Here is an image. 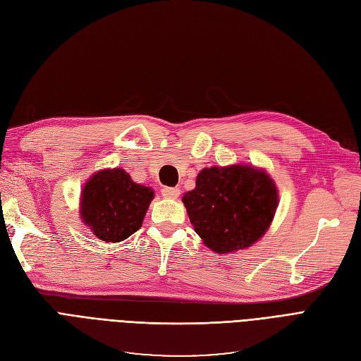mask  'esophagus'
Here are the masks:
<instances>
[{
  "mask_svg": "<svg viewBox=\"0 0 361 361\" xmlns=\"http://www.w3.org/2000/svg\"><path fill=\"white\" fill-rule=\"evenodd\" d=\"M161 192H162L164 197H167V199H178L179 195H180V190L179 188H171V187L162 188Z\"/></svg>",
  "mask_w": 361,
  "mask_h": 361,
  "instance_id": "obj_1",
  "label": "esophagus"
}]
</instances>
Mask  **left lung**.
Segmentation results:
<instances>
[{"mask_svg": "<svg viewBox=\"0 0 361 361\" xmlns=\"http://www.w3.org/2000/svg\"><path fill=\"white\" fill-rule=\"evenodd\" d=\"M190 221L206 247L231 253L265 235L277 207V190L265 171L248 166L211 167L183 195Z\"/></svg>", "mask_w": 361, "mask_h": 361, "instance_id": "1", "label": "left lung"}]
</instances>
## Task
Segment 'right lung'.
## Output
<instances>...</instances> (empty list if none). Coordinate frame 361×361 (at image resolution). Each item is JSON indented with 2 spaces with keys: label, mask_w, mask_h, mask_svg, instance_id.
<instances>
[{
  "label": "right lung",
  "mask_w": 361,
  "mask_h": 361,
  "mask_svg": "<svg viewBox=\"0 0 361 361\" xmlns=\"http://www.w3.org/2000/svg\"><path fill=\"white\" fill-rule=\"evenodd\" d=\"M152 199L154 191L133 182L125 170H102L85 183L81 216L102 241L120 243L143 224Z\"/></svg>",
  "instance_id": "obj_1"
}]
</instances>
